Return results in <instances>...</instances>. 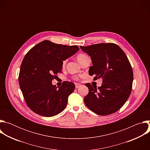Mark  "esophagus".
<instances>
[{
  "mask_svg": "<svg viewBox=\"0 0 150 150\" xmlns=\"http://www.w3.org/2000/svg\"><path fill=\"white\" fill-rule=\"evenodd\" d=\"M81 84L78 83H75V88H79V87H81Z\"/></svg>",
  "mask_w": 150,
  "mask_h": 150,
  "instance_id": "esophagus-1",
  "label": "esophagus"
}]
</instances>
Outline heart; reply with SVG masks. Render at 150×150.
<instances>
[{"mask_svg": "<svg viewBox=\"0 0 150 150\" xmlns=\"http://www.w3.org/2000/svg\"><path fill=\"white\" fill-rule=\"evenodd\" d=\"M88 57L87 56H86V55L84 54H82V53L79 54H78L77 56H76L77 60H78V62H79V63H81V64L85 60H86V59H88ZM65 64H66V60H64V61L63 62V66H65ZM74 79H76V80H77V79H78V78H77V77H75Z\"/></svg>", "mask_w": 150, "mask_h": 150, "instance_id": "b5f03b06", "label": "heart"}]
</instances>
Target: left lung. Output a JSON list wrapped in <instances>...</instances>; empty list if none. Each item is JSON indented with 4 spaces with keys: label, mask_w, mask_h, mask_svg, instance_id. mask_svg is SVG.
Wrapping results in <instances>:
<instances>
[{
    "label": "left lung",
    "mask_w": 150,
    "mask_h": 150,
    "mask_svg": "<svg viewBox=\"0 0 150 150\" xmlns=\"http://www.w3.org/2000/svg\"><path fill=\"white\" fill-rule=\"evenodd\" d=\"M91 58L89 75L94 80L101 78V87L87 83L88 94L83 101L95 113L106 116L118 111L129 98L132 87L133 71L123 50L115 43H100L81 46Z\"/></svg>",
    "instance_id": "left-lung-1"
}]
</instances>
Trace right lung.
I'll list each match as a JSON object with an SVG mask.
<instances>
[{
  "label": "right lung",
  "instance_id": "add662e5",
  "mask_svg": "<svg viewBox=\"0 0 150 150\" xmlns=\"http://www.w3.org/2000/svg\"><path fill=\"white\" fill-rule=\"evenodd\" d=\"M79 49L78 46H68L45 40L26 54L21 63L18 81L24 100L33 112L52 117L65 109L75 84L65 81L56 87L52 81L62 72L63 61Z\"/></svg>",
  "mask_w": 150,
  "mask_h": 150
}]
</instances>
